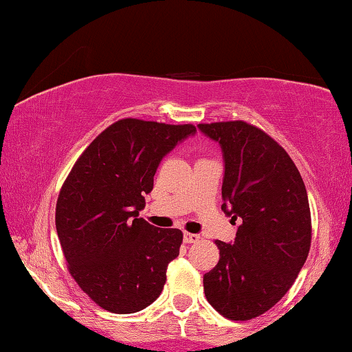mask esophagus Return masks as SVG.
Here are the masks:
<instances>
[{"instance_id": "34e87169", "label": "esophagus", "mask_w": 352, "mask_h": 352, "mask_svg": "<svg viewBox=\"0 0 352 352\" xmlns=\"http://www.w3.org/2000/svg\"><path fill=\"white\" fill-rule=\"evenodd\" d=\"M200 240L199 234H190V232H184V242L186 243H195Z\"/></svg>"}]
</instances>
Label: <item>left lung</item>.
<instances>
[{
    "instance_id": "1",
    "label": "left lung",
    "mask_w": 352,
    "mask_h": 352,
    "mask_svg": "<svg viewBox=\"0 0 352 352\" xmlns=\"http://www.w3.org/2000/svg\"><path fill=\"white\" fill-rule=\"evenodd\" d=\"M224 158L223 211L239 223L232 243L216 240L219 261L204 276L205 296L230 320H250L282 300L311 248L302 177L285 148L253 124L200 123Z\"/></svg>"
}]
</instances>
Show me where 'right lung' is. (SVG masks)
<instances>
[{"instance_id":"add662e5","label":"right lung","mask_w":352,"mask_h":352,"mask_svg":"<svg viewBox=\"0 0 352 352\" xmlns=\"http://www.w3.org/2000/svg\"><path fill=\"white\" fill-rule=\"evenodd\" d=\"M194 124L123 118L105 128L75 162L56 205V229L69 271L102 309L133 314L152 305L179 254V229L139 218L162 158Z\"/></svg>"}]
</instances>
